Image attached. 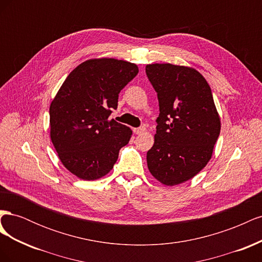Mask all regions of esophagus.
<instances>
[{
	"label": "esophagus",
	"instance_id": "esophagus-1",
	"mask_svg": "<svg viewBox=\"0 0 262 262\" xmlns=\"http://www.w3.org/2000/svg\"><path fill=\"white\" fill-rule=\"evenodd\" d=\"M133 132L136 134H142V133L145 132V128H144V126H141V128H136V129H133Z\"/></svg>",
	"mask_w": 262,
	"mask_h": 262
}]
</instances>
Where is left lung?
I'll list each match as a JSON object with an SVG mask.
<instances>
[{
    "label": "left lung",
    "instance_id": "8db88e82",
    "mask_svg": "<svg viewBox=\"0 0 262 262\" xmlns=\"http://www.w3.org/2000/svg\"><path fill=\"white\" fill-rule=\"evenodd\" d=\"M145 72L160 104L147 167L163 185L176 186L193 178L211 160L221 119L210 86L196 70L154 63Z\"/></svg>",
    "mask_w": 262,
    "mask_h": 262
}]
</instances>
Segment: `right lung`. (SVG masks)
<instances>
[{
	"label": "right lung",
	"instance_id": "add662e5",
	"mask_svg": "<svg viewBox=\"0 0 262 262\" xmlns=\"http://www.w3.org/2000/svg\"><path fill=\"white\" fill-rule=\"evenodd\" d=\"M139 73L134 63L91 59L71 72L50 105V138L64 167L76 177L96 180L114 168L132 131L109 120L119 93Z\"/></svg>",
	"mask_w": 262,
	"mask_h": 262
}]
</instances>
